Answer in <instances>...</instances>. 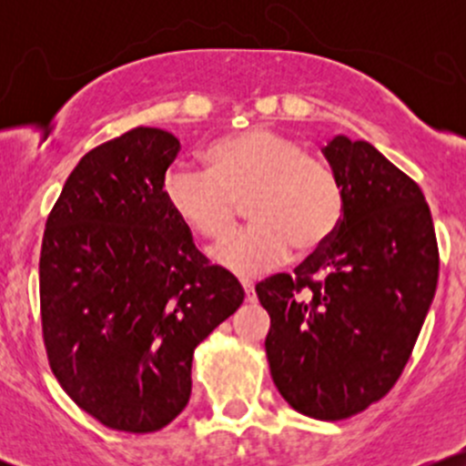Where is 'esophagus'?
Here are the masks:
<instances>
[{
    "label": "esophagus",
    "instance_id": "obj_1",
    "mask_svg": "<svg viewBox=\"0 0 466 466\" xmlns=\"http://www.w3.org/2000/svg\"><path fill=\"white\" fill-rule=\"evenodd\" d=\"M240 287H243V291H245V302L254 304V302H256L254 282H251V280H240Z\"/></svg>",
    "mask_w": 466,
    "mask_h": 466
}]
</instances>
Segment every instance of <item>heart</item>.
I'll return each mask as SVG.
<instances>
[{"mask_svg": "<svg viewBox=\"0 0 466 466\" xmlns=\"http://www.w3.org/2000/svg\"><path fill=\"white\" fill-rule=\"evenodd\" d=\"M208 170L170 166L164 199L184 226L203 238H221L245 203L249 226L218 243L212 260L237 276H256L287 260L291 245L311 254L333 237L341 218V190L329 168L293 137L267 127L212 142Z\"/></svg>", "mask_w": 466, "mask_h": 466, "instance_id": "1", "label": "heart"}]
</instances>
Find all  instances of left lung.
<instances>
[{
    "label": "left lung",
    "instance_id": "obj_1",
    "mask_svg": "<svg viewBox=\"0 0 466 466\" xmlns=\"http://www.w3.org/2000/svg\"><path fill=\"white\" fill-rule=\"evenodd\" d=\"M322 155L341 190L339 226L298 267L256 285L271 318V379L304 416L341 420L392 390L438 282L419 186L370 142L333 136Z\"/></svg>",
    "mask_w": 466,
    "mask_h": 466
}]
</instances>
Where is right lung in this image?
Masks as SVG:
<instances>
[{
    "label": "right lung",
    "instance_id": "right-lung-1",
    "mask_svg": "<svg viewBox=\"0 0 466 466\" xmlns=\"http://www.w3.org/2000/svg\"><path fill=\"white\" fill-rule=\"evenodd\" d=\"M173 133L137 127L89 151L47 217L39 260L52 372L117 431L148 434L188 405L192 352L243 304L164 199Z\"/></svg>",
    "mask_w": 466,
    "mask_h": 466
}]
</instances>
